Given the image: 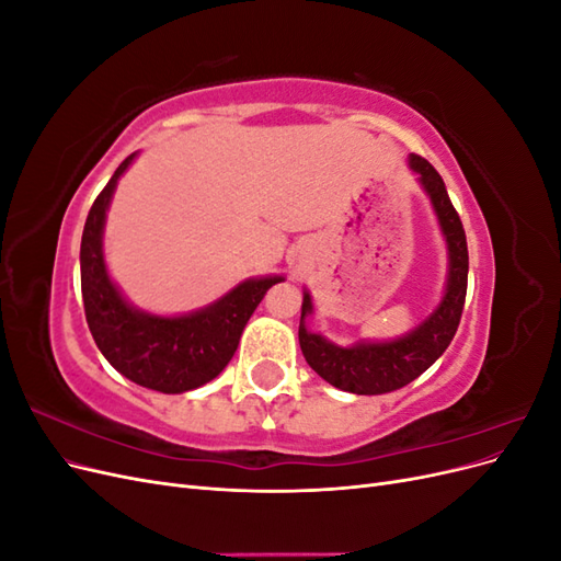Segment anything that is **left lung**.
Masks as SVG:
<instances>
[{"instance_id": "8db88e82", "label": "left lung", "mask_w": 561, "mask_h": 561, "mask_svg": "<svg viewBox=\"0 0 561 561\" xmlns=\"http://www.w3.org/2000/svg\"><path fill=\"white\" fill-rule=\"evenodd\" d=\"M407 163H410V171L416 173L421 190L431 198L447 245L445 293L428 318H423L410 332L386 339V342L360 339V342L342 346L330 342L320 332L309 330L307 318L313 313V299L309 290H304L299 320V346L304 358L318 377L355 396L390 393V390H398L421 377L447 351L463 313L468 287V245L463 225L435 168L416 154H410Z\"/></svg>"}]
</instances>
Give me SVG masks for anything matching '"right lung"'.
<instances>
[{"label": "right lung", "mask_w": 561, "mask_h": 561, "mask_svg": "<svg viewBox=\"0 0 561 561\" xmlns=\"http://www.w3.org/2000/svg\"><path fill=\"white\" fill-rule=\"evenodd\" d=\"M135 157L138 151L116 168L83 225L79 252L83 311L100 353L116 371L159 393H184L213 381L229 365L250 316L268 287L285 278H245L208 307L180 316L133 307L110 276L103 236L116 184Z\"/></svg>", "instance_id": "obj_1"}]
</instances>
